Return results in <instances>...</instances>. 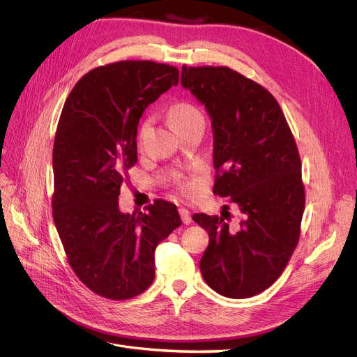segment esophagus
Returning a JSON list of instances; mask_svg holds the SVG:
<instances>
[{
  "label": "esophagus",
  "instance_id": "obj_1",
  "mask_svg": "<svg viewBox=\"0 0 357 357\" xmlns=\"http://www.w3.org/2000/svg\"><path fill=\"white\" fill-rule=\"evenodd\" d=\"M179 215H181V220H182L183 224H190L192 221L191 213L186 208H179Z\"/></svg>",
  "mask_w": 357,
  "mask_h": 357
}]
</instances>
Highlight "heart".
<instances>
[{"label": "heart", "mask_w": 357, "mask_h": 357, "mask_svg": "<svg viewBox=\"0 0 357 357\" xmlns=\"http://www.w3.org/2000/svg\"><path fill=\"white\" fill-rule=\"evenodd\" d=\"M167 117L169 121H171L172 127L179 131L185 127L192 126L195 123H204V116L202 112L191 102L188 101H178L174 102L171 107H169L167 111ZM152 126V119L150 117H144L140 124H139V130H137V140L139 143H142L147 135V131ZM175 186L176 190L185 195V197H194L202 186V181L199 176L194 175V176H185V175H178L175 178Z\"/></svg>", "instance_id": "obj_1"}]
</instances>
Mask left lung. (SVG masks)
I'll return each instance as SVG.
<instances>
[{"mask_svg":"<svg viewBox=\"0 0 357 357\" xmlns=\"http://www.w3.org/2000/svg\"><path fill=\"white\" fill-rule=\"evenodd\" d=\"M181 84L213 120V192L241 211L237 230L224 214L192 215L210 236L199 269L215 292L250 298L282 275L301 233L305 186L295 137L272 93L229 66L183 65Z\"/></svg>","mask_w":357,"mask_h":357,"instance_id":"1","label":"left lung"}]
</instances>
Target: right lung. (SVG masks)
Masks as SVG:
<instances>
[{
  "label": "right lung",
  "mask_w": 357,
  "mask_h": 357,
  "mask_svg": "<svg viewBox=\"0 0 357 357\" xmlns=\"http://www.w3.org/2000/svg\"><path fill=\"white\" fill-rule=\"evenodd\" d=\"M179 82L175 66L120 61L93 68L68 96L53 143L52 208L68 261L93 294L123 301L155 279V249L181 226L176 205L156 199L123 214L119 195L137 163L144 108Z\"/></svg>",
  "instance_id": "1"
}]
</instances>
